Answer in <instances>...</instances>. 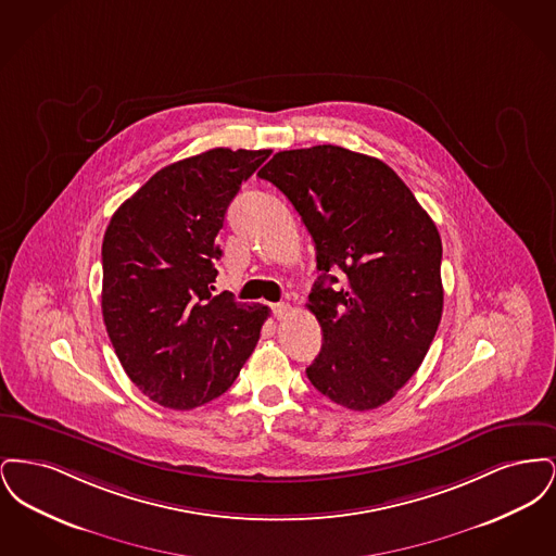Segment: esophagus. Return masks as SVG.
<instances>
[{"label":"esophagus","mask_w":556,"mask_h":556,"mask_svg":"<svg viewBox=\"0 0 556 556\" xmlns=\"http://www.w3.org/2000/svg\"><path fill=\"white\" fill-rule=\"evenodd\" d=\"M270 311L277 318H286L291 313V306L288 302H277V304H270Z\"/></svg>","instance_id":"obj_1"}]
</instances>
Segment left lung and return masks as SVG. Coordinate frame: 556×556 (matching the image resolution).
Wrapping results in <instances>:
<instances>
[{"label":"left lung","instance_id":"8db88e82","mask_svg":"<svg viewBox=\"0 0 556 556\" xmlns=\"http://www.w3.org/2000/svg\"><path fill=\"white\" fill-rule=\"evenodd\" d=\"M258 177L283 191L315 241L323 275L306 306L323 348L311 383L350 410L386 404L421 367L442 318L435 223L386 162L340 146L277 152Z\"/></svg>","mask_w":556,"mask_h":556}]
</instances>
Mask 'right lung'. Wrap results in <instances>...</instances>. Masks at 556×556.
I'll list each match as a JSON object with an SVG mask.
<instances>
[{"label":"right lung","instance_id":"1","mask_svg":"<svg viewBox=\"0 0 556 556\" xmlns=\"http://www.w3.org/2000/svg\"><path fill=\"white\" fill-rule=\"evenodd\" d=\"M270 150L214 148L179 160L112 214L102 243V315L132 383L191 410L225 394L258 344L268 308L212 293L218 231Z\"/></svg>","mask_w":556,"mask_h":556}]
</instances>
